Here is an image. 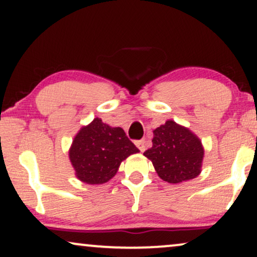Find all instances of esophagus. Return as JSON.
Here are the masks:
<instances>
[{
	"instance_id": "obj_1",
	"label": "esophagus",
	"mask_w": 257,
	"mask_h": 257,
	"mask_svg": "<svg viewBox=\"0 0 257 257\" xmlns=\"http://www.w3.org/2000/svg\"><path fill=\"white\" fill-rule=\"evenodd\" d=\"M135 144H136V147L140 149L141 152H144V151H145V141H144V140L136 141Z\"/></svg>"
}]
</instances>
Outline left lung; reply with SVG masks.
<instances>
[{
    "label": "left lung",
    "mask_w": 257,
    "mask_h": 257,
    "mask_svg": "<svg viewBox=\"0 0 257 257\" xmlns=\"http://www.w3.org/2000/svg\"><path fill=\"white\" fill-rule=\"evenodd\" d=\"M144 156L151 160L160 179L180 183L201 173L204 149L188 128L168 120L153 130L152 148Z\"/></svg>",
    "instance_id": "left-lung-1"
}]
</instances>
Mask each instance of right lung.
I'll return each instance as SVG.
<instances>
[{
    "label": "right lung",
    "instance_id": "add662e5",
    "mask_svg": "<svg viewBox=\"0 0 257 257\" xmlns=\"http://www.w3.org/2000/svg\"><path fill=\"white\" fill-rule=\"evenodd\" d=\"M140 152L124 130L112 128L95 117L77 133L69 150L76 177L87 185H101L116 174L120 164Z\"/></svg>",
    "mask_w": 257,
    "mask_h": 257
}]
</instances>
